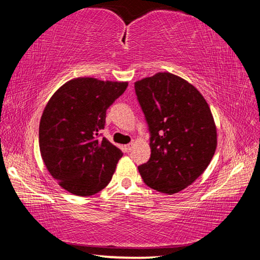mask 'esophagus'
I'll return each instance as SVG.
<instances>
[{"label": "esophagus", "instance_id": "1", "mask_svg": "<svg viewBox=\"0 0 260 260\" xmlns=\"http://www.w3.org/2000/svg\"><path fill=\"white\" fill-rule=\"evenodd\" d=\"M124 150L126 152H129L132 150V144H126V146H124Z\"/></svg>", "mask_w": 260, "mask_h": 260}]
</instances>
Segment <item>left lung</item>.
<instances>
[{
  "instance_id": "1",
  "label": "left lung",
  "mask_w": 260,
  "mask_h": 260,
  "mask_svg": "<svg viewBox=\"0 0 260 260\" xmlns=\"http://www.w3.org/2000/svg\"><path fill=\"white\" fill-rule=\"evenodd\" d=\"M134 87L150 133L151 155L139 166L141 177L157 191H181L204 172L217 148L209 104L191 83L169 72Z\"/></svg>"
}]
</instances>
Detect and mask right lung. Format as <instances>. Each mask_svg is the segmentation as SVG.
<instances>
[{
    "label": "right lung",
    "instance_id": "add662e5",
    "mask_svg": "<svg viewBox=\"0 0 260 260\" xmlns=\"http://www.w3.org/2000/svg\"><path fill=\"white\" fill-rule=\"evenodd\" d=\"M128 83L76 78L64 83L43 110L39 144L51 177L65 190L91 196L111 181L119 148L103 138L107 110Z\"/></svg>",
    "mask_w": 260,
    "mask_h": 260
}]
</instances>
